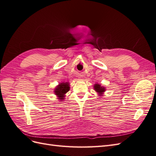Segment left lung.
<instances>
[{"label": "left lung", "instance_id": "8db88e82", "mask_svg": "<svg viewBox=\"0 0 156 156\" xmlns=\"http://www.w3.org/2000/svg\"><path fill=\"white\" fill-rule=\"evenodd\" d=\"M94 87V89H95V90L96 92H98V93H100V94H101L102 92H103L105 90L104 87H101L100 84H95Z\"/></svg>", "mask_w": 156, "mask_h": 156}]
</instances>
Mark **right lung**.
Returning a JSON list of instances; mask_svg holds the SVG:
<instances>
[{
    "label": "right lung",
    "mask_w": 156,
    "mask_h": 156,
    "mask_svg": "<svg viewBox=\"0 0 156 156\" xmlns=\"http://www.w3.org/2000/svg\"><path fill=\"white\" fill-rule=\"evenodd\" d=\"M69 83H60L58 87H56V88L55 90V92L56 96H58L60 100H64V94L66 93H67L69 90Z\"/></svg>",
    "instance_id": "1"
}]
</instances>
